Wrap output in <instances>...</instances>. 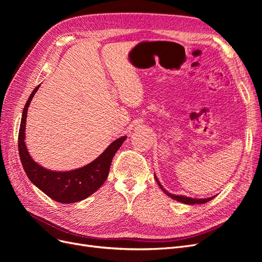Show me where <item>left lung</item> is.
<instances>
[{
	"instance_id": "obj_1",
	"label": "left lung",
	"mask_w": 262,
	"mask_h": 262,
	"mask_svg": "<svg viewBox=\"0 0 262 262\" xmlns=\"http://www.w3.org/2000/svg\"><path fill=\"white\" fill-rule=\"evenodd\" d=\"M154 177H155V180L157 181L158 186H160V187L162 188L163 191H164L166 194H167L168 196H170L171 199H173V200H177V201H179V202L186 203V204H195V203H198V204H201V203H205V202H208V201L212 200L213 198H214V196H211V198H207V199H193V198H188V196H182V195H175V194H171V193H169V192L166 191L165 189H163V187L161 186L160 181H158V179L156 178V176H154Z\"/></svg>"
}]
</instances>
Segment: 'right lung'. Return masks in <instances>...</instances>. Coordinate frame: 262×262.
<instances>
[{
  "label": "right lung",
  "instance_id": "add662e5",
  "mask_svg": "<svg viewBox=\"0 0 262 262\" xmlns=\"http://www.w3.org/2000/svg\"><path fill=\"white\" fill-rule=\"evenodd\" d=\"M39 86L40 85H38L30 94V97L24 107L19 126L18 150L24 170L30 181L54 201L60 203H74L84 200L99 189L106 181L113 158L126 137L114 141L104 150V153H101L94 162L82 168L70 171H52L41 167L40 165L33 161L25 145L27 110Z\"/></svg>",
  "mask_w": 262,
  "mask_h": 262
}]
</instances>
